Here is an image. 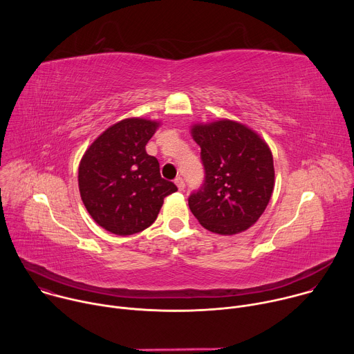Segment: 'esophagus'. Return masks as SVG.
Listing matches in <instances>:
<instances>
[{"instance_id":"obj_1","label":"esophagus","mask_w":354,"mask_h":354,"mask_svg":"<svg viewBox=\"0 0 354 354\" xmlns=\"http://www.w3.org/2000/svg\"><path fill=\"white\" fill-rule=\"evenodd\" d=\"M175 183H176V186H178V189H179L180 192L185 190V182H183L182 178H176V179H175Z\"/></svg>"}]
</instances>
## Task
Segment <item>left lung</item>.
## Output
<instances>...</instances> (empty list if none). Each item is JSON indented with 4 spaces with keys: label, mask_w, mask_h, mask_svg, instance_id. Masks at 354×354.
Returning a JSON list of instances; mask_svg holds the SVG:
<instances>
[{
    "label": "left lung",
    "mask_w": 354,
    "mask_h": 354,
    "mask_svg": "<svg viewBox=\"0 0 354 354\" xmlns=\"http://www.w3.org/2000/svg\"><path fill=\"white\" fill-rule=\"evenodd\" d=\"M205 183L189 196V207L206 230L234 235L263 214L274 187L273 156L268 144L245 124L218 120L194 124Z\"/></svg>",
    "instance_id": "8db88e82"
}]
</instances>
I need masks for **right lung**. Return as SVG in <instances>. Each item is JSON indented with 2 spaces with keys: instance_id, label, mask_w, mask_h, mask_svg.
<instances>
[{
  "instance_id": "right-lung-1",
  "label": "right lung",
  "mask_w": 354,
  "mask_h": 354,
  "mask_svg": "<svg viewBox=\"0 0 354 354\" xmlns=\"http://www.w3.org/2000/svg\"><path fill=\"white\" fill-rule=\"evenodd\" d=\"M160 123L141 118L120 120L85 151L78 168L82 203L91 217L116 235L137 234L153 224L175 183L160 174L145 145Z\"/></svg>"
}]
</instances>
